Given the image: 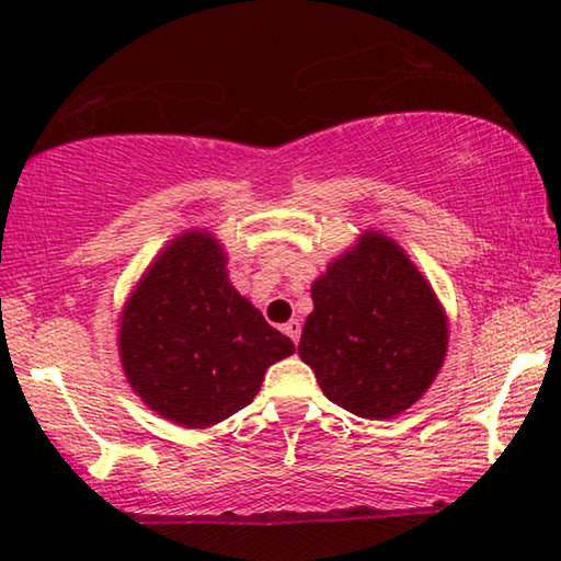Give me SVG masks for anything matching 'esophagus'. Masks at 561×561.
Segmentation results:
<instances>
[{"mask_svg": "<svg viewBox=\"0 0 561 561\" xmlns=\"http://www.w3.org/2000/svg\"><path fill=\"white\" fill-rule=\"evenodd\" d=\"M283 332H286L290 340L298 344V336H301V324H298V319H290L288 324H283Z\"/></svg>", "mask_w": 561, "mask_h": 561, "instance_id": "esophagus-1", "label": "esophagus"}]
</instances>
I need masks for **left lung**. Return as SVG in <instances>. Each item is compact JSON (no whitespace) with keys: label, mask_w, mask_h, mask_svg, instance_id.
I'll list each match as a JSON object with an SVG mask.
<instances>
[{"label":"left lung","mask_w":561,"mask_h":561,"mask_svg":"<svg viewBox=\"0 0 561 561\" xmlns=\"http://www.w3.org/2000/svg\"><path fill=\"white\" fill-rule=\"evenodd\" d=\"M298 355L329 401L393 419L426 393L447 355V317L409 255L365 232L311 286Z\"/></svg>","instance_id":"1"}]
</instances>
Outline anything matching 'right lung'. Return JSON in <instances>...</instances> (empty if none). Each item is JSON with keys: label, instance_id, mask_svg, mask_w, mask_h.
<instances>
[{"label": "right lung", "instance_id": "obj_1", "mask_svg": "<svg viewBox=\"0 0 561 561\" xmlns=\"http://www.w3.org/2000/svg\"><path fill=\"white\" fill-rule=\"evenodd\" d=\"M294 352L237 294L225 250L204 229L171 240L119 319L127 382L148 409L188 428L214 426L252 403L267 367Z\"/></svg>", "mask_w": 561, "mask_h": 561}]
</instances>
